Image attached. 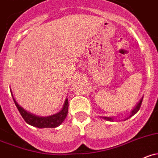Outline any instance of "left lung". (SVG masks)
Returning a JSON list of instances; mask_svg holds the SVG:
<instances>
[{
	"label": "left lung",
	"instance_id": "left-lung-1",
	"mask_svg": "<svg viewBox=\"0 0 158 158\" xmlns=\"http://www.w3.org/2000/svg\"><path fill=\"white\" fill-rule=\"evenodd\" d=\"M143 98V97H142V98H141L140 100H139V102H138L137 104L136 105V106H135V107L133 108V109H132L131 112H130V115H129V117H127V118H124V119H123V121H125V120H127V119H128V118H130V117H132V116H133V115H134L135 114H136V112H137L138 111H139V109H140L141 104H142ZM100 118H103V119L106 120V121H110V122H113V121H115V117H113V116H110V117H108V116H100Z\"/></svg>",
	"mask_w": 158,
	"mask_h": 158
}]
</instances>
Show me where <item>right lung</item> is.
Returning a JSON list of instances; mask_svg holds the SVG:
<instances>
[{
	"mask_svg": "<svg viewBox=\"0 0 158 158\" xmlns=\"http://www.w3.org/2000/svg\"><path fill=\"white\" fill-rule=\"evenodd\" d=\"M11 95H12L13 100L15 104L16 107L19 109V112L22 115V118L25 119L28 124L32 126V127H37V128H56L59 127L61 123L64 122L67 117V113H68V98H66L65 102L64 103L62 109L57 113L53 114V115H49V116H40V115H35L28 111L25 110L24 108L20 106L19 103L16 102L13 96L12 92L10 91Z\"/></svg>",
	"mask_w": 158,
	"mask_h": 158,
	"instance_id": "add662e5",
	"label": "right lung"
}]
</instances>
